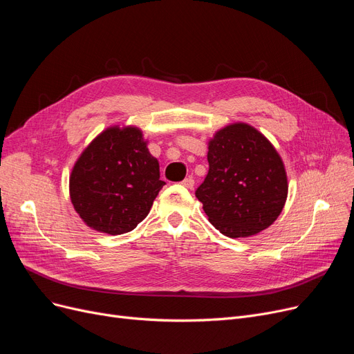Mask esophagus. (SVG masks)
I'll return each instance as SVG.
<instances>
[{
	"instance_id": "obj_1",
	"label": "esophagus",
	"mask_w": 354,
	"mask_h": 354,
	"mask_svg": "<svg viewBox=\"0 0 354 354\" xmlns=\"http://www.w3.org/2000/svg\"><path fill=\"white\" fill-rule=\"evenodd\" d=\"M181 184H183L184 187L193 189V186H194V178H193V177H186V178H184V180L181 181Z\"/></svg>"
}]
</instances>
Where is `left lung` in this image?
Returning a JSON list of instances; mask_svg holds the SVG:
<instances>
[{"instance_id":"left-lung-1","label":"left lung","mask_w":354,"mask_h":354,"mask_svg":"<svg viewBox=\"0 0 354 354\" xmlns=\"http://www.w3.org/2000/svg\"><path fill=\"white\" fill-rule=\"evenodd\" d=\"M209 173L196 190L209 222L229 238L271 226L288 194L283 162L262 133L243 122L222 128L209 141Z\"/></svg>"}]
</instances>
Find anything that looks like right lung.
<instances>
[{"label": "right lung", "instance_id": "right-lung-1", "mask_svg": "<svg viewBox=\"0 0 354 354\" xmlns=\"http://www.w3.org/2000/svg\"><path fill=\"white\" fill-rule=\"evenodd\" d=\"M164 181L137 127H111L85 148L69 180L75 210L89 227L108 234L136 229Z\"/></svg>", "mask_w": 354, "mask_h": 354}]
</instances>
